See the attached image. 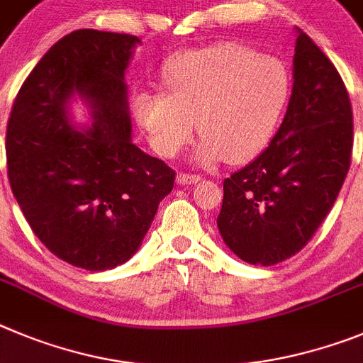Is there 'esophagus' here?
I'll return each instance as SVG.
<instances>
[{"label": "esophagus", "instance_id": "1", "mask_svg": "<svg viewBox=\"0 0 363 363\" xmlns=\"http://www.w3.org/2000/svg\"><path fill=\"white\" fill-rule=\"evenodd\" d=\"M201 179L202 177L199 174H179L177 175L179 184H197Z\"/></svg>", "mask_w": 363, "mask_h": 363}]
</instances>
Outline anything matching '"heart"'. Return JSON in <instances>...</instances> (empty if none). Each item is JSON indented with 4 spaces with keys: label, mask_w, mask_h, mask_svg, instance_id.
Segmentation results:
<instances>
[{
    "label": "heart",
    "mask_w": 363,
    "mask_h": 363,
    "mask_svg": "<svg viewBox=\"0 0 363 363\" xmlns=\"http://www.w3.org/2000/svg\"><path fill=\"white\" fill-rule=\"evenodd\" d=\"M168 92L139 90L133 110L153 148L174 157L199 125L201 162L257 157L275 133L291 96V74L275 55L235 41L177 55L164 70Z\"/></svg>",
    "instance_id": "b5f03b06"
}]
</instances>
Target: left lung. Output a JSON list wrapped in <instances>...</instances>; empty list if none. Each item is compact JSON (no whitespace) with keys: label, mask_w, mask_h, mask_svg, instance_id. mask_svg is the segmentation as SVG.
Segmentation results:
<instances>
[{"label":"left lung","mask_w":363,"mask_h":363,"mask_svg":"<svg viewBox=\"0 0 363 363\" xmlns=\"http://www.w3.org/2000/svg\"><path fill=\"white\" fill-rule=\"evenodd\" d=\"M293 92L279 132L224 181L217 226L250 264L273 266L309 242L335 204L352 152V108L335 65L298 30Z\"/></svg>","instance_id":"8db88e82"}]
</instances>
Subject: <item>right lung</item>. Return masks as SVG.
<instances>
[{
	"label": "right lung",
	"instance_id": "1",
	"mask_svg": "<svg viewBox=\"0 0 363 363\" xmlns=\"http://www.w3.org/2000/svg\"><path fill=\"white\" fill-rule=\"evenodd\" d=\"M137 35L74 30L39 60L6 125V174L32 231L57 259L112 269L141 246L175 172L132 143L125 70ZM74 93L93 126L67 121Z\"/></svg>",
	"mask_w": 363,
	"mask_h": 363
}]
</instances>
